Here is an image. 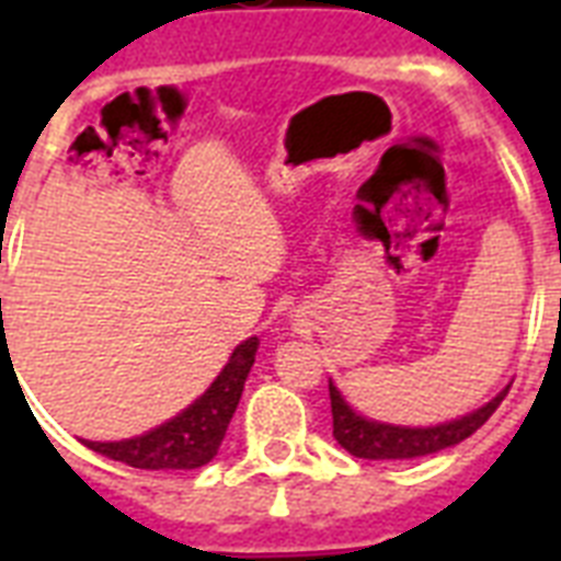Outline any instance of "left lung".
Instances as JSON below:
<instances>
[{
	"label": "left lung",
	"mask_w": 561,
	"mask_h": 561,
	"mask_svg": "<svg viewBox=\"0 0 561 561\" xmlns=\"http://www.w3.org/2000/svg\"><path fill=\"white\" fill-rule=\"evenodd\" d=\"M506 392H510V383L497 392L495 399H489L483 408L471 410L466 416L439 422V425L410 427L360 416L358 410L343 399V392L334 387L332 378H329L334 439L341 443V448H346L355 457H364V460H413V457H427V454L451 448V445L462 443L466 436L474 434L495 413Z\"/></svg>",
	"instance_id": "8db88e82"
}]
</instances>
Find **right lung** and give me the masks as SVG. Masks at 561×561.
<instances>
[{
	"mask_svg": "<svg viewBox=\"0 0 561 561\" xmlns=\"http://www.w3.org/2000/svg\"><path fill=\"white\" fill-rule=\"evenodd\" d=\"M255 350H259L255 337L238 343L229 355L227 367L220 369L218 378L206 387V392L197 396L186 410H180L178 416H171L169 422L139 436H130V439H118V443H92V439H83V443L92 451L134 466V469H201L218 454L220 443L227 436L229 419L241 401L247 375L255 360Z\"/></svg>",
	"mask_w": 561,
	"mask_h": 561,
	"instance_id": "obj_1",
	"label": "right lung"
}]
</instances>
